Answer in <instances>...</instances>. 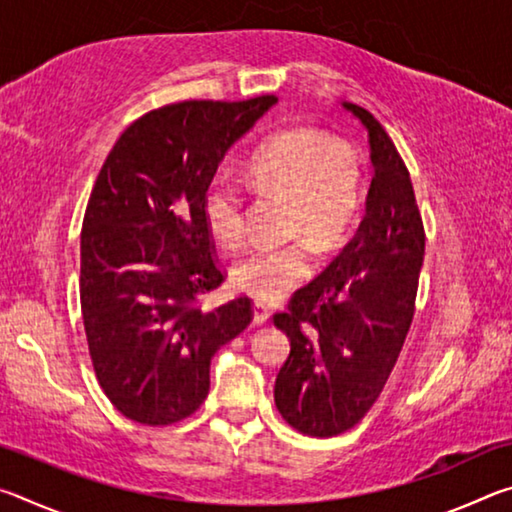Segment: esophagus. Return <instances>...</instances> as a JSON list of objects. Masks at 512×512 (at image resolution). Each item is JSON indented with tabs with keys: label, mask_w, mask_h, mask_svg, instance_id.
Instances as JSON below:
<instances>
[{
	"label": "esophagus",
	"mask_w": 512,
	"mask_h": 512,
	"mask_svg": "<svg viewBox=\"0 0 512 512\" xmlns=\"http://www.w3.org/2000/svg\"><path fill=\"white\" fill-rule=\"evenodd\" d=\"M268 318H271V309H268L264 302H255V305H253V323L264 325Z\"/></svg>",
	"instance_id": "1"
}]
</instances>
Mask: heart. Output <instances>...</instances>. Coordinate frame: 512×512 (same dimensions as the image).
Wrapping results in <instances>:
<instances>
[{"mask_svg": "<svg viewBox=\"0 0 512 512\" xmlns=\"http://www.w3.org/2000/svg\"><path fill=\"white\" fill-rule=\"evenodd\" d=\"M250 178L262 194L287 198L284 232L327 253L341 244L361 207V164L350 144L311 128H287L250 158ZM210 235L225 248L246 232V189L228 171L214 173L203 192ZM305 240V241H306ZM304 241V242H305ZM304 242L253 248L232 266V284L246 296L271 302L287 296L311 273Z\"/></svg>", "mask_w": 512, "mask_h": 512, "instance_id": "1", "label": "heart"}]
</instances>
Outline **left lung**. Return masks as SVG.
I'll return each mask as SVG.
<instances>
[{"label":"left lung","mask_w":512,"mask_h":512,"mask_svg":"<svg viewBox=\"0 0 512 512\" xmlns=\"http://www.w3.org/2000/svg\"><path fill=\"white\" fill-rule=\"evenodd\" d=\"M343 108L368 128L375 176L366 216L341 255L273 316L291 339L275 406L293 429L316 438L352 429L384 391L415 314L424 257L422 216L400 151L366 108Z\"/></svg>","instance_id":"obj_1"}]
</instances>
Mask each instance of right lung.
Returning a JSON list of instances; mask_svg holds the SVG:
<instances>
[{"label":"right lung","mask_w":512,"mask_h":512,"mask_svg":"<svg viewBox=\"0 0 512 512\" xmlns=\"http://www.w3.org/2000/svg\"><path fill=\"white\" fill-rule=\"evenodd\" d=\"M273 103H169L135 119L103 162L83 216L81 314L94 375L128 420L167 427L196 413L216 350L253 320L246 296L201 307L225 280L203 192Z\"/></svg>","instance_id":"add662e5"}]
</instances>
